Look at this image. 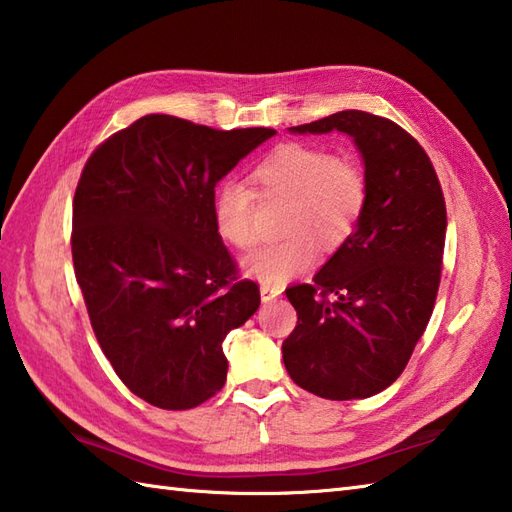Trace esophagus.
Masks as SVG:
<instances>
[{
  "mask_svg": "<svg viewBox=\"0 0 512 512\" xmlns=\"http://www.w3.org/2000/svg\"><path fill=\"white\" fill-rule=\"evenodd\" d=\"M280 294H283V287L271 285V283H260V298H263V302L276 300Z\"/></svg>",
  "mask_w": 512,
  "mask_h": 512,
  "instance_id": "obj_1",
  "label": "esophagus"
}]
</instances>
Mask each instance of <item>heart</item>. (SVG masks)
Instances as JSON below:
<instances>
[{
    "label": "heart",
    "mask_w": 512,
    "mask_h": 512,
    "mask_svg": "<svg viewBox=\"0 0 512 512\" xmlns=\"http://www.w3.org/2000/svg\"><path fill=\"white\" fill-rule=\"evenodd\" d=\"M252 190L223 181L212 196V218L218 236L236 249L254 247L256 198L263 203L285 201L280 232L287 238L260 247L245 258L243 269L263 283L280 285L309 269L322 252H336L356 232L367 205V176L351 156L327 148L285 143L260 161Z\"/></svg>",
    "instance_id": "b5f03b06"
}]
</instances>
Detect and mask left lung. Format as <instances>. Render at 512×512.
<instances>
[{
    "mask_svg": "<svg viewBox=\"0 0 512 512\" xmlns=\"http://www.w3.org/2000/svg\"><path fill=\"white\" fill-rule=\"evenodd\" d=\"M289 130L349 134L364 161L367 205L314 285L285 291L298 314L283 342L285 367L300 389L325 400L371 398L400 378L433 314L446 236L442 187L422 145L378 114L342 110Z\"/></svg>",
    "mask_w": 512,
    "mask_h": 512,
    "instance_id": "8db88e82",
    "label": "left lung"
}]
</instances>
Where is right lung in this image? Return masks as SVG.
Masks as SVG:
<instances>
[{"label":"right lung","mask_w":512,"mask_h":512,"mask_svg":"<svg viewBox=\"0 0 512 512\" xmlns=\"http://www.w3.org/2000/svg\"><path fill=\"white\" fill-rule=\"evenodd\" d=\"M148 114L90 154L72 201V263L90 325L134 395L185 411L223 389V340L260 305L212 218L216 183L274 137Z\"/></svg>","instance_id":"right-lung-1"}]
</instances>
